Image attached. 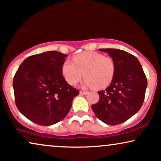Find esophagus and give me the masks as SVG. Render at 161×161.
I'll use <instances>...</instances> for the list:
<instances>
[{"instance_id":"34e87169","label":"esophagus","mask_w":161,"mask_h":161,"mask_svg":"<svg viewBox=\"0 0 161 161\" xmlns=\"http://www.w3.org/2000/svg\"><path fill=\"white\" fill-rule=\"evenodd\" d=\"M88 92H86V91H80V95H86Z\"/></svg>"}]
</instances>
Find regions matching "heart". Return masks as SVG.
I'll return each instance as SVG.
<instances>
[{"label": "heart", "instance_id": "heart-1", "mask_svg": "<svg viewBox=\"0 0 161 161\" xmlns=\"http://www.w3.org/2000/svg\"><path fill=\"white\" fill-rule=\"evenodd\" d=\"M65 80L75 85L84 76V86L103 89L112 82L115 73L113 59L94 51L81 53L73 57L72 62L65 60L62 66Z\"/></svg>", "mask_w": 161, "mask_h": 161}]
</instances>
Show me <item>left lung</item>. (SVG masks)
I'll list each match as a JSON object with an SVG mask.
<instances>
[{
  "label": "left lung",
  "mask_w": 161,
  "mask_h": 161,
  "mask_svg": "<svg viewBox=\"0 0 161 161\" xmlns=\"http://www.w3.org/2000/svg\"><path fill=\"white\" fill-rule=\"evenodd\" d=\"M115 63L112 82L105 90L98 92L99 101L92 105L98 119L109 125L125 122L136 114L143 104L147 79L136 57L126 51L102 48Z\"/></svg>",
  "instance_id": "1"
}]
</instances>
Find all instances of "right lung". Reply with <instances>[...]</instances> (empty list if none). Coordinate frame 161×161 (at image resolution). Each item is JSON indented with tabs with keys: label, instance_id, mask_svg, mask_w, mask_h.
Here are the masks:
<instances>
[{
	"label": "right lung",
	"instance_id": "1",
	"mask_svg": "<svg viewBox=\"0 0 161 161\" xmlns=\"http://www.w3.org/2000/svg\"><path fill=\"white\" fill-rule=\"evenodd\" d=\"M66 54L47 51L28 57L13 78L17 108L36 124L48 126L63 120L79 91L70 86L62 74Z\"/></svg>",
	"mask_w": 161,
	"mask_h": 161
}]
</instances>
